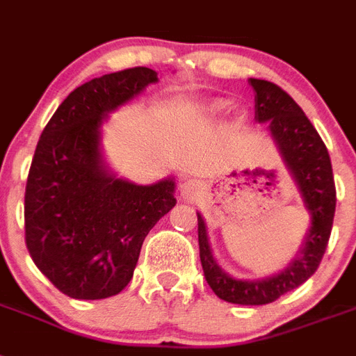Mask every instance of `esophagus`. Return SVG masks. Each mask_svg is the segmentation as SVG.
Listing matches in <instances>:
<instances>
[{
  "mask_svg": "<svg viewBox=\"0 0 356 356\" xmlns=\"http://www.w3.org/2000/svg\"><path fill=\"white\" fill-rule=\"evenodd\" d=\"M201 183H197V181H193V179H188V181H184L181 186H179V193H181V199L186 202H192L195 201L197 197H199V193H201Z\"/></svg>",
  "mask_w": 356,
  "mask_h": 356,
  "instance_id": "esophagus-1",
  "label": "esophagus"
}]
</instances>
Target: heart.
Here are the masks:
<instances>
[{
    "instance_id": "b5f03b06",
    "label": "heart",
    "mask_w": 356,
    "mask_h": 356,
    "mask_svg": "<svg viewBox=\"0 0 356 356\" xmlns=\"http://www.w3.org/2000/svg\"><path fill=\"white\" fill-rule=\"evenodd\" d=\"M229 104L232 103L228 99H213L210 103H206L202 110H204L208 118H217V115H220V113H224L229 108Z\"/></svg>"
}]
</instances>
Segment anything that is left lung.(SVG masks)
I'll return each mask as SVG.
<instances>
[{"mask_svg":"<svg viewBox=\"0 0 356 356\" xmlns=\"http://www.w3.org/2000/svg\"><path fill=\"white\" fill-rule=\"evenodd\" d=\"M248 83L255 92V121L261 124L268 122L270 137L291 173L309 215V228L284 270L262 279H235L213 257L204 217L197 213V220L202 270L213 293L226 302L262 306L304 284L316 271L330 241L337 192L327 148L302 108L273 83L253 77Z\"/></svg>","mask_w":356,"mask_h":356,"instance_id":"1","label":"left lung"}]
</instances>
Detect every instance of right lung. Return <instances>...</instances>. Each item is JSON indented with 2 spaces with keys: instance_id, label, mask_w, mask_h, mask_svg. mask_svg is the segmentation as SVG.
<instances>
[{
  "instance_id": "obj_1",
  "label": "right lung",
  "mask_w": 356,
  "mask_h": 356,
  "mask_svg": "<svg viewBox=\"0 0 356 356\" xmlns=\"http://www.w3.org/2000/svg\"><path fill=\"white\" fill-rule=\"evenodd\" d=\"M159 81L146 67L77 86L44 127L25 192V241L59 291L79 300L121 293L145 237L175 206V177L143 186L112 172L103 154L108 115Z\"/></svg>"
}]
</instances>
